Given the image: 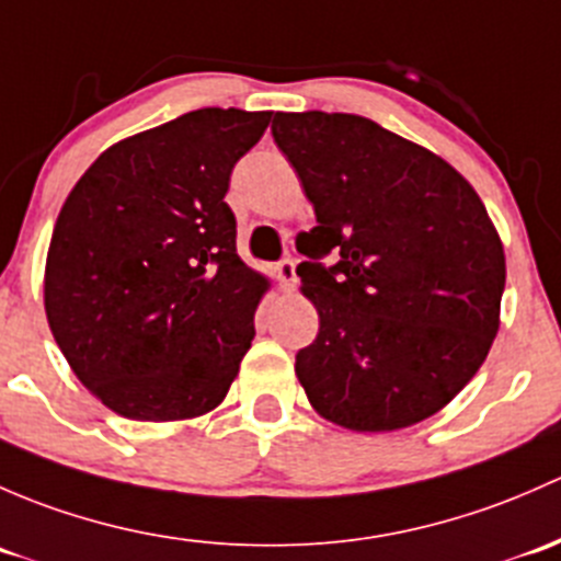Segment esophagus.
<instances>
[{
	"mask_svg": "<svg viewBox=\"0 0 561 561\" xmlns=\"http://www.w3.org/2000/svg\"><path fill=\"white\" fill-rule=\"evenodd\" d=\"M278 280L283 291H294V286H297V259L291 256L283 259L278 264Z\"/></svg>",
	"mask_w": 561,
	"mask_h": 561,
	"instance_id": "obj_1",
	"label": "esophagus"
}]
</instances>
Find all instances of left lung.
<instances>
[{
  "mask_svg": "<svg viewBox=\"0 0 561 561\" xmlns=\"http://www.w3.org/2000/svg\"><path fill=\"white\" fill-rule=\"evenodd\" d=\"M313 202L297 267L319 334L297 354L316 413L354 432L430 419L486 359L505 251L476 188L437 153L351 113H275ZM341 253L334 268L318 262Z\"/></svg>",
  "mask_w": 561,
  "mask_h": 561,
  "instance_id": "obj_1",
  "label": "left lung"
}]
</instances>
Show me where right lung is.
Here are the masks:
<instances>
[{"mask_svg":"<svg viewBox=\"0 0 561 561\" xmlns=\"http://www.w3.org/2000/svg\"><path fill=\"white\" fill-rule=\"evenodd\" d=\"M267 124V110H192L110 146L69 192L45 262V316L113 413L196 419L238 378L270 280L238 256L224 196Z\"/></svg>","mask_w":561,"mask_h":561,"instance_id":"obj_1","label":"right lung"}]
</instances>
